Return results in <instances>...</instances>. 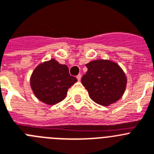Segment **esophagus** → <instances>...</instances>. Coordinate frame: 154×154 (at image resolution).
I'll list each match as a JSON object with an SVG mask.
<instances>
[{
    "mask_svg": "<svg viewBox=\"0 0 154 154\" xmlns=\"http://www.w3.org/2000/svg\"><path fill=\"white\" fill-rule=\"evenodd\" d=\"M77 81H81V74H78V75L77 76Z\"/></svg>",
    "mask_w": 154,
    "mask_h": 154,
    "instance_id": "esophagus-1",
    "label": "esophagus"
}]
</instances>
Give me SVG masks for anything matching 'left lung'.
Wrapping results in <instances>:
<instances>
[{
    "mask_svg": "<svg viewBox=\"0 0 154 154\" xmlns=\"http://www.w3.org/2000/svg\"><path fill=\"white\" fill-rule=\"evenodd\" d=\"M86 66L88 71L81 83L94 102L109 106L122 97L127 77L119 64L109 60H95Z\"/></svg>",
    "mask_w": 154,
    "mask_h": 154,
    "instance_id": "obj_1",
    "label": "left lung"
}]
</instances>
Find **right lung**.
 I'll list each match as a JSON object with an SVG mask.
<instances>
[{"instance_id":"1","label":"right lung","mask_w":154,"mask_h":154,"mask_svg":"<svg viewBox=\"0 0 154 154\" xmlns=\"http://www.w3.org/2000/svg\"><path fill=\"white\" fill-rule=\"evenodd\" d=\"M77 81L76 77L69 75L66 65L51 59L35 68L30 77V86L39 101L53 105L66 97L68 89Z\"/></svg>"}]
</instances>
